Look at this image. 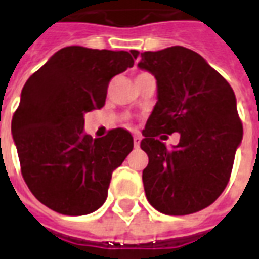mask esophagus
Instances as JSON below:
<instances>
[{"label":"esophagus","instance_id":"esophagus-1","mask_svg":"<svg viewBox=\"0 0 259 259\" xmlns=\"http://www.w3.org/2000/svg\"><path fill=\"white\" fill-rule=\"evenodd\" d=\"M140 141H141V136L140 135L133 136V143H135L136 148H139V147H140Z\"/></svg>","mask_w":259,"mask_h":259}]
</instances>
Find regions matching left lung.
Segmentation results:
<instances>
[{
  "instance_id": "obj_1",
  "label": "left lung",
  "mask_w": 259,
  "mask_h": 259,
  "mask_svg": "<svg viewBox=\"0 0 259 259\" xmlns=\"http://www.w3.org/2000/svg\"><path fill=\"white\" fill-rule=\"evenodd\" d=\"M139 68L151 72L158 84L140 143L148 155L143 170L147 200L166 215L201 211L228 186L243 139L233 89L201 55L180 46L141 53ZM175 131L180 144L168 149L159 137Z\"/></svg>"
}]
</instances>
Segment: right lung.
<instances>
[{"label": "right lung", "instance_id": "right-lung-1", "mask_svg": "<svg viewBox=\"0 0 259 259\" xmlns=\"http://www.w3.org/2000/svg\"><path fill=\"white\" fill-rule=\"evenodd\" d=\"M127 51L65 47L31 74L12 118L20 172L29 190L62 215H87L105 202L112 172L133 150L129 130L83 133L84 113L105 105L113 76L132 68Z\"/></svg>", "mask_w": 259, "mask_h": 259}]
</instances>
